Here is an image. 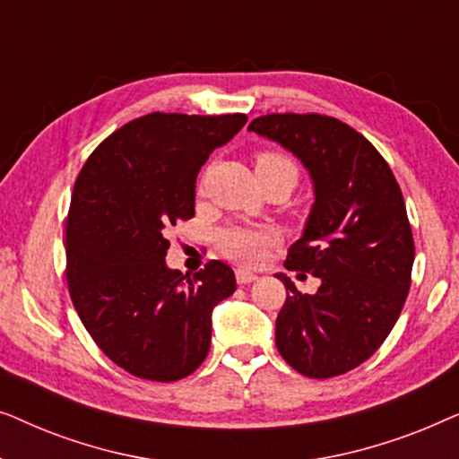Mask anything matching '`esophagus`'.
Here are the masks:
<instances>
[{
	"mask_svg": "<svg viewBox=\"0 0 459 459\" xmlns=\"http://www.w3.org/2000/svg\"><path fill=\"white\" fill-rule=\"evenodd\" d=\"M256 280V273L248 272V269H236V281L238 284H250Z\"/></svg>",
	"mask_w": 459,
	"mask_h": 459,
	"instance_id": "34e87169",
	"label": "esophagus"
}]
</instances>
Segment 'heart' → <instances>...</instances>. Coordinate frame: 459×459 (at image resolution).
I'll return each instance as SVG.
<instances>
[{"label": "heart", "instance_id": "1", "mask_svg": "<svg viewBox=\"0 0 459 459\" xmlns=\"http://www.w3.org/2000/svg\"><path fill=\"white\" fill-rule=\"evenodd\" d=\"M256 173H272V171H284L290 173L292 179L297 181V167L288 156L280 152H261L256 156ZM275 234L272 230H253V228H225L219 234V247L231 259L247 263H259L265 255L269 244H273Z\"/></svg>", "mask_w": 459, "mask_h": 459}]
</instances>
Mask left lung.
<instances>
[{
  "label": "left lung",
  "instance_id": "left-lung-1",
  "mask_svg": "<svg viewBox=\"0 0 459 459\" xmlns=\"http://www.w3.org/2000/svg\"><path fill=\"white\" fill-rule=\"evenodd\" d=\"M248 131L297 156L316 196L284 265L322 284L300 294L278 273L290 292L275 319V347L309 378L349 372L391 334L410 292L413 236L403 194L378 150L338 118L267 115Z\"/></svg>",
  "mask_w": 459,
  "mask_h": 459
}]
</instances>
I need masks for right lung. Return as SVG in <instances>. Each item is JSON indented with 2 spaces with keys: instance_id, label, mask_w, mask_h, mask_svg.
<instances>
[{
  "instance_id": "1",
  "label": "right lung",
  "mask_w": 459,
  "mask_h": 459,
  "mask_svg": "<svg viewBox=\"0 0 459 459\" xmlns=\"http://www.w3.org/2000/svg\"><path fill=\"white\" fill-rule=\"evenodd\" d=\"M247 115H152L93 150L66 219V281L85 330L137 378L190 376L211 349V316L236 290L221 261L184 275L167 267V231L194 217L196 178Z\"/></svg>"
}]
</instances>
